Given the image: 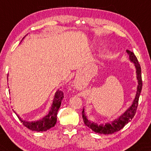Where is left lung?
I'll list each match as a JSON object with an SVG mask.
<instances>
[{
  "label": "left lung",
  "instance_id": "8db88e82",
  "mask_svg": "<svg viewBox=\"0 0 151 151\" xmlns=\"http://www.w3.org/2000/svg\"><path fill=\"white\" fill-rule=\"evenodd\" d=\"M127 53L129 55V59L131 62L134 63L135 67L136 70V75H137V80H138V87H137V91L136 97H135L134 100L132 105L129 107L127 110L124 112V114L119 116L118 119H115V120L112 121L111 123H106L104 124H94V123H91L86 118L85 114H84V109H83L82 111V118L83 121H84V124L86 126L91 129L95 133H101V134H111L116 131H120L121 129L125 126V125L128 124L131 119H133V116L136 114L137 106L138 104V100H139V96L141 94L142 86H143V83H142V77H141V66H140L139 63H138V60L136 55L133 52L129 51V50H126Z\"/></svg>",
  "mask_w": 151,
  "mask_h": 151
}]
</instances>
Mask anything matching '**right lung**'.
<instances>
[{
    "label": "right lung",
    "mask_w": 151,
    "mask_h": 151,
    "mask_svg": "<svg viewBox=\"0 0 151 151\" xmlns=\"http://www.w3.org/2000/svg\"><path fill=\"white\" fill-rule=\"evenodd\" d=\"M63 98V92H62L61 90H58L55 94L52 105L49 114L45 117H43L42 119H40V120L37 121L29 122V121H25L22 120L18 116V119H20V121H21V123H22V124L25 127H27V129L31 130V131H45L47 130L51 129L52 127L55 126V124H56L58 111L59 109H60V106H61L62 100Z\"/></svg>",
    "instance_id": "1"
}]
</instances>
